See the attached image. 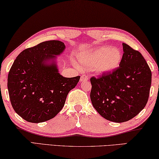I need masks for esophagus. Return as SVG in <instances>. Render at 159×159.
<instances>
[{
  "label": "esophagus",
  "mask_w": 159,
  "mask_h": 159,
  "mask_svg": "<svg viewBox=\"0 0 159 159\" xmlns=\"http://www.w3.org/2000/svg\"><path fill=\"white\" fill-rule=\"evenodd\" d=\"M88 80V75H82L81 77H80V82H84V81H86V80Z\"/></svg>",
  "instance_id": "1"
}]
</instances>
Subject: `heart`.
Instances as JSON below:
<instances>
[{"mask_svg": "<svg viewBox=\"0 0 159 159\" xmlns=\"http://www.w3.org/2000/svg\"><path fill=\"white\" fill-rule=\"evenodd\" d=\"M122 58L120 50L104 46L80 54L79 62L84 67L92 66L93 71L98 74H106L116 69Z\"/></svg>", "mask_w": 159, "mask_h": 159, "instance_id": "1", "label": "heart"}]
</instances>
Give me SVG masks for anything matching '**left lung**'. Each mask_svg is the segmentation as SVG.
Wrapping results in <instances>:
<instances>
[{
  "mask_svg": "<svg viewBox=\"0 0 159 159\" xmlns=\"http://www.w3.org/2000/svg\"><path fill=\"white\" fill-rule=\"evenodd\" d=\"M119 67L113 72L91 78V103L106 120L122 123L131 120L147 103L151 71L140 52L123 43Z\"/></svg>",
  "mask_w": 159,
  "mask_h": 159,
  "instance_id": "left-lung-1",
  "label": "left lung"
}]
</instances>
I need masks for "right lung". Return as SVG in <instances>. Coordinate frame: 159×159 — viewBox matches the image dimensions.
Returning a JSON list of instances; mask_svg holds the SVG:
<instances>
[{"instance_id": "add662e5", "label": "right lung", "mask_w": 159, "mask_h": 159, "mask_svg": "<svg viewBox=\"0 0 159 159\" xmlns=\"http://www.w3.org/2000/svg\"><path fill=\"white\" fill-rule=\"evenodd\" d=\"M66 48L59 41L42 42L23 51L8 75V90L16 113L30 123L53 118L64 106L66 97L80 76L65 78L58 72L56 56Z\"/></svg>"}]
</instances>
